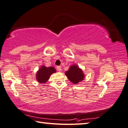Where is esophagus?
<instances>
[{
    "label": "esophagus",
    "instance_id": "obj_1",
    "mask_svg": "<svg viewBox=\"0 0 128 128\" xmlns=\"http://www.w3.org/2000/svg\"><path fill=\"white\" fill-rule=\"evenodd\" d=\"M57 70L58 71H62L61 67H60V66H57Z\"/></svg>",
    "mask_w": 128,
    "mask_h": 128
}]
</instances>
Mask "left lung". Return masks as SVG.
Instances as JSON below:
<instances>
[{"label": "left lung", "mask_w": 128, "mask_h": 128, "mask_svg": "<svg viewBox=\"0 0 128 128\" xmlns=\"http://www.w3.org/2000/svg\"><path fill=\"white\" fill-rule=\"evenodd\" d=\"M65 75L68 79L75 84L81 82L85 78V75L82 69L76 64H74L70 67L68 70L65 72Z\"/></svg>", "instance_id": "obj_1"}]
</instances>
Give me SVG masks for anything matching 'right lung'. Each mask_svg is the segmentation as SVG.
I'll use <instances>...</instances> for the list:
<instances>
[{"label":"right lung","mask_w":128,"mask_h":128,"mask_svg":"<svg viewBox=\"0 0 128 128\" xmlns=\"http://www.w3.org/2000/svg\"><path fill=\"white\" fill-rule=\"evenodd\" d=\"M56 72V70L54 67L46 68V66L42 65L36 72V79L40 84H45L49 80L50 75Z\"/></svg>","instance_id":"add662e5"}]
</instances>
